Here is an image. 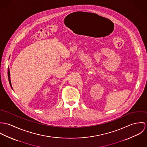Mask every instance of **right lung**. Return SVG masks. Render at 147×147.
<instances>
[{"mask_svg":"<svg viewBox=\"0 0 147 147\" xmlns=\"http://www.w3.org/2000/svg\"><path fill=\"white\" fill-rule=\"evenodd\" d=\"M8 81H9V83L10 84V86L11 87H12V85H11V80H10V73H9V69H8Z\"/></svg>","mask_w":147,"mask_h":147,"instance_id":"obj_1","label":"right lung"}]
</instances>
